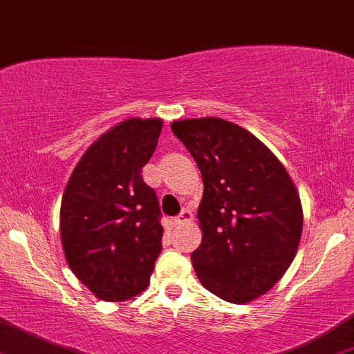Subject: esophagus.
Masks as SVG:
<instances>
[{
	"instance_id": "34e87169",
	"label": "esophagus",
	"mask_w": 354,
	"mask_h": 354,
	"mask_svg": "<svg viewBox=\"0 0 354 354\" xmlns=\"http://www.w3.org/2000/svg\"><path fill=\"white\" fill-rule=\"evenodd\" d=\"M192 218H194V213H192L191 209H187V207H185V209H182L180 214H178V216L176 218V223L177 225L185 223V221H191Z\"/></svg>"
}]
</instances>
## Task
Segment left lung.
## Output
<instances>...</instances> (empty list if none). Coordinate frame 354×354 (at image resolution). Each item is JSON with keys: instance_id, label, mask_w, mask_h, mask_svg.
I'll return each mask as SVG.
<instances>
[{"instance_id": "8db88e82", "label": "left lung", "mask_w": 354, "mask_h": 354, "mask_svg": "<svg viewBox=\"0 0 354 354\" xmlns=\"http://www.w3.org/2000/svg\"><path fill=\"white\" fill-rule=\"evenodd\" d=\"M170 127L203 176V240L191 256L199 281L232 304L261 297L281 279L300 242L304 213L293 182L236 124L203 118Z\"/></svg>"}]
</instances>
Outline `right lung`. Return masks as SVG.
<instances>
[{
  "label": "right lung",
  "mask_w": 354,
  "mask_h": 354,
  "mask_svg": "<svg viewBox=\"0 0 354 354\" xmlns=\"http://www.w3.org/2000/svg\"><path fill=\"white\" fill-rule=\"evenodd\" d=\"M160 131V119L118 124L86 150L64 189V256L76 278L105 301L141 293L162 250L158 198L141 176Z\"/></svg>",
  "instance_id": "right-lung-1"
}]
</instances>
